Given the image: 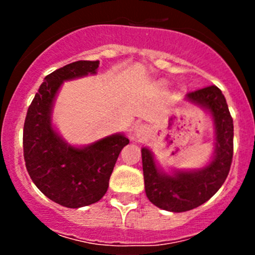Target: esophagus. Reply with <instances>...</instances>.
Segmentation results:
<instances>
[{
    "mask_svg": "<svg viewBox=\"0 0 255 255\" xmlns=\"http://www.w3.org/2000/svg\"><path fill=\"white\" fill-rule=\"evenodd\" d=\"M149 134V128L144 125H138L137 127L134 128V137L137 139H143L146 135Z\"/></svg>",
    "mask_w": 255,
    "mask_h": 255,
    "instance_id": "obj_1",
    "label": "esophagus"
}]
</instances>
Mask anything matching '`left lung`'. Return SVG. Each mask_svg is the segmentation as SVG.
<instances>
[{
	"instance_id": "1",
	"label": "left lung",
	"mask_w": 255,
	"mask_h": 255,
	"mask_svg": "<svg viewBox=\"0 0 255 255\" xmlns=\"http://www.w3.org/2000/svg\"><path fill=\"white\" fill-rule=\"evenodd\" d=\"M185 101L206 112L212 121L213 153L206 165L166 171L148 146L142 148L146 197L156 207L170 212H185L208 201L225 182L233 156V120L222 91L213 85L189 92Z\"/></svg>"
}]
</instances>
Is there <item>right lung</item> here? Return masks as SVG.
<instances>
[{
    "mask_svg": "<svg viewBox=\"0 0 255 255\" xmlns=\"http://www.w3.org/2000/svg\"><path fill=\"white\" fill-rule=\"evenodd\" d=\"M99 65V60H80L49 74L25 117L23 153L28 174L48 199L64 207L100 201L121 150L129 143L125 133H113L87 145H73L53 122L54 105L64 82L96 75Z\"/></svg>",
    "mask_w": 255,
    "mask_h": 255,
    "instance_id": "right-lung-1",
    "label": "right lung"
}]
</instances>
